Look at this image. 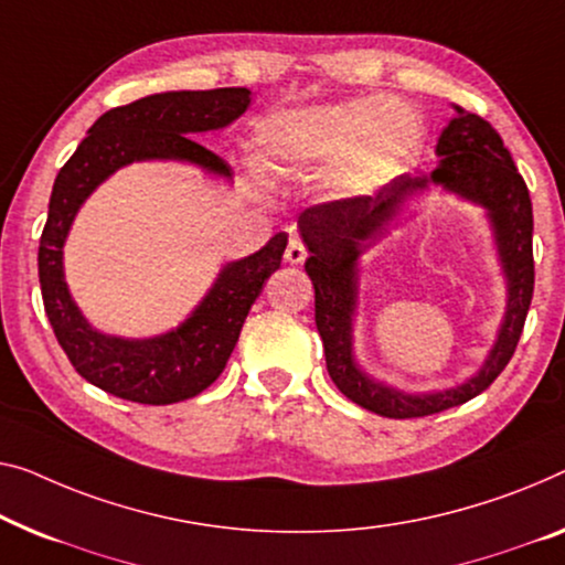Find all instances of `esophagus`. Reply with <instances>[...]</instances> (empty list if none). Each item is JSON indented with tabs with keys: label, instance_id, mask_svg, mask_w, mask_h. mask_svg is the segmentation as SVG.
Segmentation results:
<instances>
[{
	"label": "esophagus",
	"instance_id": "34e87169",
	"mask_svg": "<svg viewBox=\"0 0 565 565\" xmlns=\"http://www.w3.org/2000/svg\"><path fill=\"white\" fill-rule=\"evenodd\" d=\"M284 258H286V264H291V266L305 264L307 246H305V243H301L299 238H291L289 246H286V250H284Z\"/></svg>",
	"mask_w": 565,
	"mask_h": 565
}]
</instances>
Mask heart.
<instances>
[{
	"instance_id": "1",
	"label": "heart",
	"mask_w": 565,
	"mask_h": 565,
	"mask_svg": "<svg viewBox=\"0 0 565 565\" xmlns=\"http://www.w3.org/2000/svg\"><path fill=\"white\" fill-rule=\"evenodd\" d=\"M420 141L424 121L414 108L355 96L266 116L254 134V162L260 172L286 177L327 164V192L358 198L393 180L418 154Z\"/></svg>"
}]
</instances>
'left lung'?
<instances>
[{
  "label": "left lung",
  "mask_w": 565,
  "mask_h": 565,
  "mask_svg": "<svg viewBox=\"0 0 565 565\" xmlns=\"http://www.w3.org/2000/svg\"><path fill=\"white\" fill-rule=\"evenodd\" d=\"M454 114L457 116L441 131L436 145L441 162L431 177L401 174L375 195L319 202L299 215L301 238L309 248L305 268L315 284V319L324 344L327 373L352 403L385 418L441 414L490 388L515 355L533 301V202L527 184L490 121L461 106H454ZM428 181L444 183L491 210L511 297L499 342L486 367L471 382L441 394L406 396L370 382L351 360V311L356 296L354 260L402 202Z\"/></svg>",
  "instance_id": "left-lung-1"
}]
</instances>
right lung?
<instances>
[{
    "instance_id": "1",
    "label": "right lung",
    "mask_w": 565,
    "mask_h": 565,
    "mask_svg": "<svg viewBox=\"0 0 565 565\" xmlns=\"http://www.w3.org/2000/svg\"><path fill=\"white\" fill-rule=\"evenodd\" d=\"M248 104V88H213L170 90L116 106L90 126L55 177L38 250L42 305L75 373L116 398L167 406L213 385L260 289L281 266L286 233H276L258 254L225 266L202 305L174 332L154 340H121L96 332L67 294L63 243L73 217L108 174L137 159H184L231 177L228 162L192 137L228 126Z\"/></svg>"
}]
</instances>
